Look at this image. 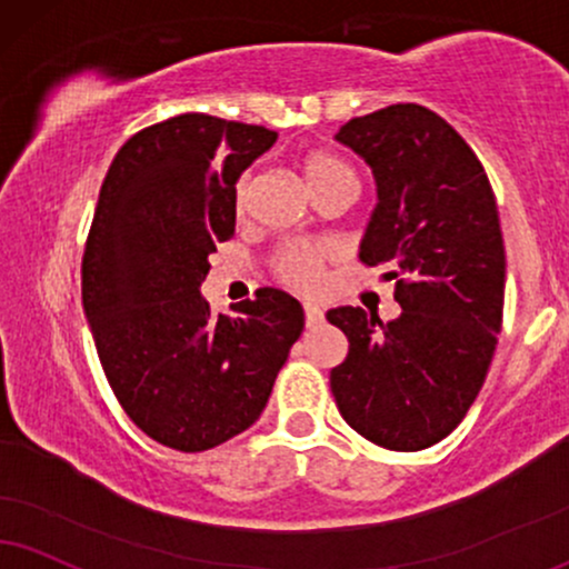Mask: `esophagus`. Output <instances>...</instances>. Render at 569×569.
I'll return each instance as SVG.
<instances>
[{
	"instance_id": "34e87169",
	"label": "esophagus",
	"mask_w": 569,
	"mask_h": 569,
	"mask_svg": "<svg viewBox=\"0 0 569 569\" xmlns=\"http://www.w3.org/2000/svg\"><path fill=\"white\" fill-rule=\"evenodd\" d=\"M303 311H306V327H317L325 321V311L317 303H303Z\"/></svg>"
}]
</instances>
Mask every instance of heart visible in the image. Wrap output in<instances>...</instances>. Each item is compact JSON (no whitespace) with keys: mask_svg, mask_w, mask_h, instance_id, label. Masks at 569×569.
<instances>
[{"mask_svg":"<svg viewBox=\"0 0 569 569\" xmlns=\"http://www.w3.org/2000/svg\"><path fill=\"white\" fill-rule=\"evenodd\" d=\"M303 177L306 184L311 189V194H317L319 189L338 184V181L353 179V171L327 152H311L303 160ZM248 198V181H242L237 200L244 202ZM327 252L321 248H300V244H290L279 252L277 258V271L287 284L298 287V290H317L321 282V263H325Z\"/></svg>","mask_w":569,"mask_h":569,"instance_id":"1","label":"heart"}]
</instances>
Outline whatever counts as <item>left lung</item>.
I'll return each instance as SVG.
<instances>
[{
	"instance_id": "obj_1",
	"label": "left lung",
	"mask_w": 569,
	"mask_h": 569,
	"mask_svg": "<svg viewBox=\"0 0 569 569\" xmlns=\"http://www.w3.org/2000/svg\"><path fill=\"white\" fill-rule=\"evenodd\" d=\"M371 168L359 258L396 279L401 317L340 306L348 356L329 385L342 419L390 451H422L465 419L501 332L507 256L493 189L465 139L422 104L350 118L335 134Z\"/></svg>"
}]
</instances>
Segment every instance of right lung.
I'll return each mask as SVG.
<instances>
[{"mask_svg":"<svg viewBox=\"0 0 569 569\" xmlns=\"http://www.w3.org/2000/svg\"><path fill=\"white\" fill-rule=\"evenodd\" d=\"M273 142L263 126L184 113L131 137L102 181L83 313L118 403L177 451L248 430L303 332V306L273 287L229 317L200 296L208 256L234 234L237 181Z\"/></svg>","mask_w":569,"mask_h":569,"instance_id":"1","label":"right lung"}]
</instances>
